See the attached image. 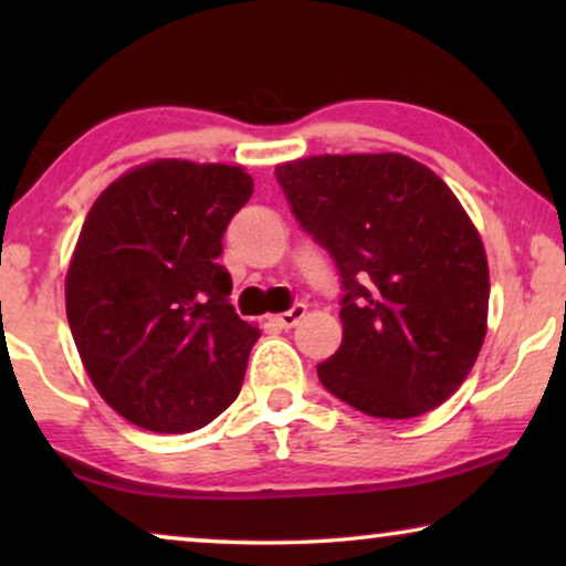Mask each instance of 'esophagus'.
I'll return each instance as SVG.
<instances>
[{
	"label": "esophagus",
	"instance_id": "34e87169",
	"mask_svg": "<svg viewBox=\"0 0 566 566\" xmlns=\"http://www.w3.org/2000/svg\"><path fill=\"white\" fill-rule=\"evenodd\" d=\"M304 316H306V304H293L289 312L273 316V324L281 329H291V327H296Z\"/></svg>",
	"mask_w": 566,
	"mask_h": 566
}]
</instances>
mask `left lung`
Masks as SVG:
<instances>
[{
	"instance_id": "1",
	"label": "left lung",
	"mask_w": 566,
	"mask_h": 566,
	"mask_svg": "<svg viewBox=\"0 0 566 566\" xmlns=\"http://www.w3.org/2000/svg\"><path fill=\"white\" fill-rule=\"evenodd\" d=\"M275 177L343 277V345L316 366L360 412L407 420L463 384L486 335L490 268L440 177L405 154H324Z\"/></svg>"
}]
</instances>
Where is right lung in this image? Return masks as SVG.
Here are the masks:
<instances>
[{"mask_svg": "<svg viewBox=\"0 0 566 566\" xmlns=\"http://www.w3.org/2000/svg\"><path fill=\"white\" fill-rule=\"evenodd\" d=\"M242 167L157 159L107 185L66 273L76 350L107 405L151 432H190L242 389L260 329L229 304L219 265Z\"/></svg>", "mask_w": 566, "mask_h": 566, "instance_id": "obj_1", "label": "right lung"}]
</instances>
